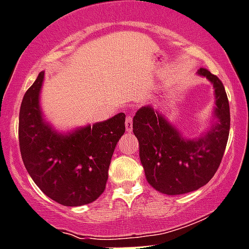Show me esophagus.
I'll return each instance as SVG.
<instances>
[{
  "instance_id": "esophagus-1",
  "label": "esophagus",
  "mask_w": 249,
  "mask_h": 249,
  "mask_svg": "<svg viewBox=\"0 0 249 249\" xmlns=\"http://www.w3.org/2000/svg\"><path fill=\"white\" fill-rule=\"evenodd\" d=\"M126 131L127 132L132 131V116H127L126 118Z\"/></svg>"
}]
</instances>
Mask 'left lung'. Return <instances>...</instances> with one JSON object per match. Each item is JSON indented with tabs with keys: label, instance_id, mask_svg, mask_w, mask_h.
<instances>
[{
	"label": "left lung",
	"instance_id": "8db88e82",
	"mask_svg": "<svg viewBox=\"0 0 249 249\" xmlns=\"http://www.w3.org/2000/svg\"><path fill=\"white\" fill-rule=\"evenodd\" d=\"M215 88V116L219 122L198 139H184L150 106L133 117V133L139 142V158L146 181L161 193L177 196L207 184L221 164L230 133V105L221 80L207 68L198 71Z\"/></svg>",
	"mask_w": 249,
	"mask_h": 249
}]
</instances>
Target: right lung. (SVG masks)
I'll list each match as a JSON object with an SVG mask.
<instances>
[{
    "instance_id": "1",
    "label": "right lung",
    "mask_w": 249,
    "mask_h": 249,
    "mask_svg": "<svg viewBox=\"0 0 249 249\" xmlns=\"http://www.w3.org/2000/svg\"><path fill=\"white\" fill-rule=\"evenodd\" d=\"M42 80L44 72L20 105L18 137L25 169L52 200L66 207L93 203L106 188L113 150L126 131V115L117 113L67 136L57 134L44 122L39 107Z\"/></svg>"
}]
</instances>
